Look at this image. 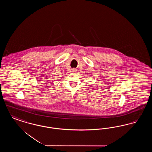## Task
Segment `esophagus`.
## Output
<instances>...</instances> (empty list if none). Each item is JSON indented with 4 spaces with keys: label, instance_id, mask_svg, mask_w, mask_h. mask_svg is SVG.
I'll use <instances>...</instances> for the list:
<instances>
[{
    "label": "esophagus",
    "instance_id": "1",
    "mask_svg": "<svg viewBox=\"0 0 152 152\" xmlns=\"http://www.w3.org/2000/svg\"><path fill=\"white\" fill-rule=\"evenodd\" d=\"M72 71L75 72H76V69H75V68H73L72 69Z\"/></svg>",
    "mask_w": 152,
    "mask_h": 152
}]
</instances>
